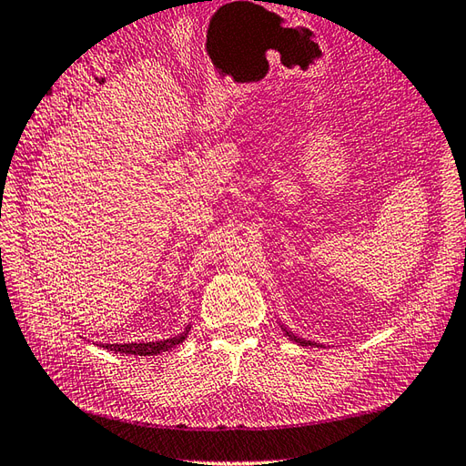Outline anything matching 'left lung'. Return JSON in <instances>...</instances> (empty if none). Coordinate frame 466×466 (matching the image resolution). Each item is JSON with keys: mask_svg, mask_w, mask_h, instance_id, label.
<instances>
[{"mask_svg": "<svg viewBox=\"0 0 466 466\" xmlns=\"http://www.w3.org/2000/svg\"><path fill=\"white\" fill-rule=\"evenodd\" d=\"M287 335L290 337V339H293V341H297V343H300V345H317V343H313V341H305V339H299V337H295V335H290L289 331H287Z\"/></svg>", "mask_w": 466, "mask_h": 466, "instance_id": "8db88e82", "label": "left lung"}]
</instances>
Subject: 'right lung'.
Here are the masks:
<instances>
[{
	"label": "right lung",
	"instance_id": "1",
	"mask_svg": "<svg viewBox=\"0 0 466 466\" xmlns=\"http://www.w3.org/2000/svg\"><path fill=\"white\" fill-rule=\"evenodd\" d=\"M189 329V327H187ZM187 329L184 333H179L177 337H171V339H163V341H149V343H123V345H111V343H103V348L111 350L115 353H131V355H157L161 351H167L171 348H176L181 341L186 339Z\"/></svg>",
	"mask_w": 466,
	"mask_h": 466
}]
</instances>
